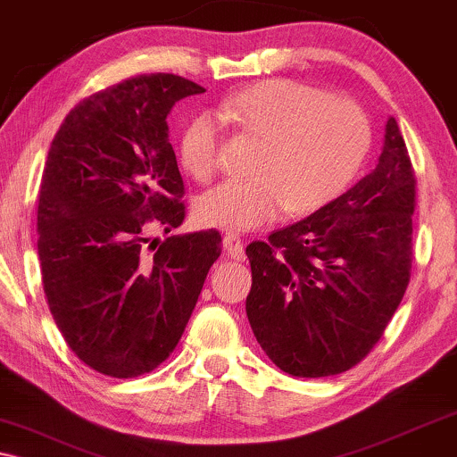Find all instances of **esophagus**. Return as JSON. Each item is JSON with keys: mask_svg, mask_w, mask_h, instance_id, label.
Segmentation results:
<instances>
[{"mask_svg": "<svg viewBox=\"0 0 457 457\" xmlns=\"http://www.w3.org/2000/svg\"><path fill=\"white\" fill-rule=\"evenodd\" d=\"M222 245H224V252H227L230 260H245V247H243L241 237H237L233 233L224 235Z\"/></svg>", "mask_w": 457, "mask_h": 457, "instance_id": "1", "label": "esophagus"}]
</instances>
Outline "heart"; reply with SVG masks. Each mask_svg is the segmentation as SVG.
I'll return each instance as SVG.
<instances>
[{"label": "heart", "instance_id": "1", "mask_svg": "<svg viewBox=\"0 0 457 457\" xmlns=\"http://www.w3.org/2000/svg\"><path fill=\"white\" fill-rule=\"evenodd\" d=\"M216 114L262 143L252 180H227L195 204L197 220L222 230H253L291 216H308L352 185L372 141L364 110L347 99L289 79H272L224 97ZM185 172L205 183L220 170L214 118L197 114L179 139Z\"/></svg>", "mask_w": 457, "mask_h": 457}]
</instances>
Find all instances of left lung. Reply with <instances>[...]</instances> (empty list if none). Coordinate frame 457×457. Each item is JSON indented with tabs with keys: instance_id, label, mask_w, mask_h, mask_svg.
<instances>
[{
	"instance_id": "8db88e82",
	"label": "left lung",
	"mask_w": 457,
	"mask_h": 457,
	"mask_svg": "<svg viewBox=\"0 0 457 457\" xmlns=\"http://www.w3.org/2000/svg\"><path fill=\"white\" fill-rule=\"evenodd\" d=\"M416 174L395 118L378 164L322 210L249 243L247 318L280 370L341 374L383 337L408 289Z\"/></svg>"
}]
</instances>
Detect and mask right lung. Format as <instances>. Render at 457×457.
I'll return each instance as SVG.
<instances>
[{"label":"right lung","instance_id":"right-lung-1","mask_svg":"<svg viewBox=\"0 0 457 457\" xmlns=\"http://www.w3.org/2000/svg\"><path fill=\"white\" fill-rule=\"evenodd\" d=\"M204 91L177 74L127 79L74 105L49 147L37 208L43 291L68 347L105 377H141L174 352L222 252L218 230L149 241L185 220L166 116Z\"/></svg>","mask_w":457,"mask_h":457}]
</instances>
